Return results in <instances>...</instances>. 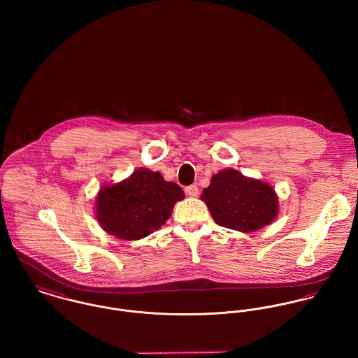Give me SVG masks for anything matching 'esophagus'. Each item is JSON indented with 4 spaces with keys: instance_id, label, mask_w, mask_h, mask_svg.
I'll return each instance as SVG.
<instances>
[{
    "instance_id": "1",
    "label": "esophagus",
    "mask_w": 358,
    "mask_h": 358,
    "mask_svg": "<svg viewBox=\"0 0 358 358\" xmlns=\"http://www.w3.org/2000/svg\"><path fill=\"white\" fill-rule=\"evenodd\" d=\"M185 192H186V194L187 196H190V197H197L200 193H199V187H197V185H192V186H187L186 189H185Z\"/></svg>"
}]
</instances>
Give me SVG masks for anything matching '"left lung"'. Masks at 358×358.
<instances>
[{"label": "left lung", "instance_id": "1", "mask_svg": "<svg viewBox=\"0 0 358 358\" xmlns=\"http://www.w3.org/2000/svg\"><path fill=\"white\" fill-rule=\"evenodd\" d=\"M201 200L216 224L243 233L263 229L278 215V196L273 186L233 168L222 169L210 178Z\"/></svg>", "mask_w": 358, "mask_h": 358}]
</instances>
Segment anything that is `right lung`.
<instances>
[{
  "instance_id": "right-lung-1",
  "label": "right lung",
  "mask_w": 358,
  "mask_h": 358,
  "mask_svg": "<svg viewBox=\"0 0 358 358\" xmlns=\"http://www.w3.org/2000/svg\"><path fill=\"white\" fill-rule=\"evenodd\" d=\"M185 193L159 172L139 168L131 176L103 185L98 192L95 215L103 230L120 240L135 241L161 229Z\"/></svg>"
}]
</instances>
